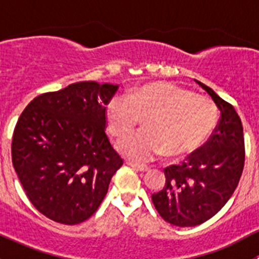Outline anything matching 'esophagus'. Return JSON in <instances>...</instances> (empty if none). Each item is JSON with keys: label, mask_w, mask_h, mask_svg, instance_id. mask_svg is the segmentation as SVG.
<instances>
[{"label": "esophagus", "mask_w": 259, "mask_h": 259, "mask_svg": "<svg viewBox=\"0 0 259 259\" xmlns=\"http://www.w3.org/2000/svg\"><path fill=\"white\" fill-rule=\"evenodd\" d=\"M126 164L132 168H134L135 170H139V171H146L149 170V168L146 165H142V164H137V163H133V161H126Z\"/></svg>", "instance_id": "esophagus-1"}]
</instances>
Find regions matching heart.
I'll return each instance as SVG.
<instances>
[{"label":"heart","instance_id":"heart-1","mask_svg":"<svg viewBox=\"0 0 259 259\" xmlns=\"http://www.w3.org/2000/svg\"><path fill=\"white\" fill-rule=\"evenodd\" d=\"M217 106L209 98L171 82H154L114 96L105 109L106 126L113 137L132 132L145 117L144 130L116 144L117 150L135 161H148L165 153L180 156L199 148L217 124Z\"/></svg>","mask_w":259,"mask_h":259}]
</instances>
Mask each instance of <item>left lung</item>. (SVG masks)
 Listing matches in <instances>:
<instances>
[{
  "instance_id": "obj_1",
  "label": "left lung",
  "mask_w": 259,
  "mask_h": 259,
  "mask_svg": "<svg viewBox=\"0 0 259 259\" xmlns=\"http://www.w3.org/2000/svg\"><path fill=\"white\" fill-rule=\"evenodd\" d=\"M197 82L218 106V124L204 145L164 169L165 185L151 195L161 218L178 227L198 226L215 215L236 190L244 166L241 117L210 88Z\"/></svg>"
}]
</instances>
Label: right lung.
Returning <instances> with one entry per match:
<instances>
[{
	"label": "right lung",
	"instance_id": "1",
	"mask_svg": "<svg viewBox=\"0 0 259 259\" xmlns=\"http://www.w3.org/2000/svg\"><path fill=\"white\" fill-rule=\"evenodd\" d=\"M117 85L81 81L36 96L18 117L12 164L40 213L74 226L90 218L122 159L105 133Z\"/></svg>",
	"mask_w": 259,
	"mask_h": 259
}]
</instances>
